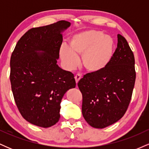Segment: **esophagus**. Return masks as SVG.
Returning <instances> with one entry per match:
<instances>
[{
  "label": "esophagus",
  "instance_id": "esophagus-1",
  "mask_svg": "<svg viewBox=\"0 0 149 149\" xmlns=\"http://www.w3.org/2000/svg\"><path fill=\"white\" fill-rule=\"evenodd\" d=\"M81 78H82L81 73H77L76 76H75V80H76V83H78V81H79V80Z\"/></svg>",
  "mask_w": 149,
  "mask_h": 149
}]
</instances>
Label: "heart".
I'll return each instance as SVG.
<instances>
[{
    "label": "heart",
    "instance_id": "heart-1",
    "mask_svg": "<svg viewBox=\"0 0 149 149\" xmlns=\"http://www.w3.org/2000/svg\"><path fill=\"white\" fill-rule=\"evenodd\" d=\"M112 38L96 30L80 32L70 38L69 46L62 45L59 55L65 66L72 69L82 55V64L89 73H98L109 64L113 54Z\"/></svg>",
    "mask_w": 149,
    "mask_h": 149
}]
</instances>
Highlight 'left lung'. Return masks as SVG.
I'll return each mask as SVG.
<instances>
[{
    "instance_id": "8db88e82",
    "label": "left lung",
    "mask_w": 149,
    "mask_h": 149,
    "mask_svg": "<svg viewBox=\"0 0 149 149\" xmlns=\"http://www.w3.org/2000/svg\"><path fill=\"white\" fill-rule=\"evenodd\" d=\"M134 57L126 39L118 34L111 60L98 73H88L78 83L83 96L82 113L92 127L104 128L127 111L134 89Z\"/></svg>"
}]
</instances>
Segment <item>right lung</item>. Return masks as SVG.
<instances>
[{
    "label": "right lung",
    "mask_w": 149,
    "mask_h": 149,
    "mask_svg": "<svg viewBox=\"0 0 149 149\" xmlns=\"http://www.w3.org/2000/svg\"><path fill=\"white\" fill-rule=\"evenodd\" d=\"M70 25L61 20L31 29L12 53L10 79L15 103L22 117L39 127L57 123L61 99L76 87L73 73L57 64L63 40L61 32Z\"/></svg>",
    "instance_id": "right-lung-1"
}]
</instances>
